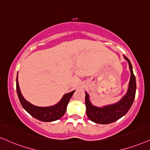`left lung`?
I'll use <instances>...</instances> for the list:
<instances>
[{"label":"left lung","instance_id":"1","mask_svg":"<svg viewBox=\"0 0 150 150\" xmlns=\"http://www.w3.org/2000/svg\"><path fill=\"white\" fill-rule=\"evenodd\" d=\"M124 58L128 62L130 70V80L126 95L117 103L99 108L92 105L89 95L85 92V105L87 116L91 121L98 124L107 125L120 119L129 111L134 102L136 93V79L133 73L132 66L129 59L125 55Z\"/></svg>","mask_w":150,"mask_h":150}]
</instances>
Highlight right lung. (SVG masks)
Masks as SVG:
<instances>
[{"label": "right lung", "mask_w": 150, "mask_h": 150, "mask_svg": "<svg viewBox=\"0 0 150 150\" xmlns=\"http://www.w3.org/2000/svg\"><path fill=\"white\" fill-rule=\"evenodd\" d=\"M16 91L19 100L24 108L31 116L35 119L42 122H52L55 121L61 118L66 112L67 106L70 101V98L73 95L74 91L65 94L62 99L56 105L50 107H38L31 104L27 101L21 94L20 90L18 80V75L16 78Z\"/></svg>", "instance_id": "add662e5"}]
</instances>
